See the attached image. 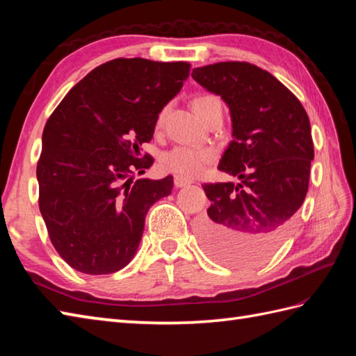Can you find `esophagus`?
Returning <instances> with one entry per match:
<instances>
[{
    "instance_id": "34e87169",
    "label": "esophagus",
    "mask_w": 356,
    "mask_h": 356,
    "mask_svg": "<svg viewBox=\"0 0 356 356\" xmlns=\"http://www.w3.org/2000/svg\"><path fill=\"white\" fill-rule=\"evenodd\" d=\"M193 182L190 179H185V177H180V176H176L174 177V186L176 188H184L186 185H191Z\"/></svg>"
}]
</instances>
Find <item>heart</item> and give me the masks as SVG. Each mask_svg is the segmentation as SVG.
<instances>
[{
	"label": "heart",
	"instance_id": "b5f03b06",
	"mask_svg": "<svg viewBox=\"0 0 356 356\" xmlns=\"http://www.w3.org/2000/svg\"><path fill=\"white\" fill-rule=\"evenodd\" d=\"M218 101L214 96H200L193 102L194 111H197L208 104ZM214 151L209 148H195L179 145L162 154L161 157V168L166 172H172L176 176L191 179L202 171L203 166L213 161Z\"/></svg>",
	"mask_w": 356,
	"mask_h": 356
}]
</instances>
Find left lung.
Listing matches in <instances>:
<instances>
[{"mask_svg":"<svg viewBox=\"0 0 356 356\" xmlns=\"http://www.w3.org/2000/svg\"><path fill=\"white\" fill-rule=\"evenodd\" d=\"M193 79L228 105L232 140L218 170L240 184H207L208 216L197 225L214 260L252 266L274 254L303 205L314 142L303 105L282 82L249 63L197 67Z\"/></svg>","mask_w":356,"mask_h":356,"instance_id":"1","label":"left lung"}]
</instances>
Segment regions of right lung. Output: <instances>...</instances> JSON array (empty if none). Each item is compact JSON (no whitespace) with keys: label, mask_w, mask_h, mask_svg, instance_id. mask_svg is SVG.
<instances>
[{"label":"right lung","mask_w":356,"mask_h":356,"mask_svg":"<svg viewBox=\"0 0 356 356\" xmlns=\"http://www.w3.org/2000/svg\"><path fill=\"white\" fill-rule=\"evenodd\" d=\"M188 74V63L118 58L90 72L51 113L36 166L40 211L73 269L104 275L133 260L148 209L174 184L172 176L133 180L153 165L140 147Z\"/></svg>","instance_id":"add662e5"}]
</instances>
